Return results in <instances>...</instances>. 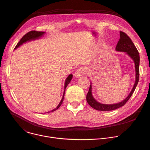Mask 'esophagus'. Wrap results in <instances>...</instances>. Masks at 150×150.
Segmentation results:
<instances>
[{
  "label": "esophagus",
  "instance_id": "obj_1",
  "mask_svg": "<svg viewBox=\"0 0 150 150\" xmlns=\"http://www.w3.org/2000/svg\"><path fill=\"white\" fill-rule=\"evenodd\" d=\"M87 74V70L86 69L84 68H81L76 71L74 75L75 77H79L81 76Z\"/></svg>",
  "mask_w": 150,
  "mask_h": 150
}]
</instances>
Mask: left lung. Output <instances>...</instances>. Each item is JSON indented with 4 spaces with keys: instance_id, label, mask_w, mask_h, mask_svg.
<instances>
[{
    "instance_id": "obj_1",
    "label": "left lung",
    "mask_w": 150,
    "mask_h": 150,
    "mask_svg": "<svg viewBox=\"0 0 150 150\" xmlns=\"http://www.w3.org/2000/svg\"><path fill=\"white\" fill-rule=\"evenodd\" d=\"M120 39L117 42V44L116 47V50L119 52H126L127 54L129 55L135 62V72H136V79L134 85V87L129 94L124 100L122 102H120L117 104H103L97 102L93 97L92 92H91V85H90V87L88 90V92L87 94L86 99L87 103L89 105L93 108V109L100 110V111H110L117 109L120 107L124 105L126 103L130 98L132 96V94L134 93L137 86L138 83L139 78V54L137 49L136 48L135 46L134 45V42L132 41L131 39L129 38L125 33L123 31H120Z\"/></svg>"
}]
</instances>
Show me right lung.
Segmentation results:
<instances>
[{"label":"right lung","instance_id":"right-lung-1","mask_svg":"<svg viewBox=\"0 0 150 150\" xmlns=\"http://www.w3.org/2000/svg\"><path fill=\"white\" fill-rule=\"evenodd\" d=\"M45 33V32H42V31H31L28 33H27L26 34H25L23 38H21L20 40V41L18 42V44L16 45V46H15V49H16L17 47H18L20 45H23V43H24V42L28 41H30L31 40H34V39H36V38H38L40 37H41L42 35H43ZM72 76L73 75L72 74H70L68 77L66 79V81H65V91H64V93H63V97L60 102V103L59 104V105L57 106V108H55L54 109L52 110L51 112H54L56 110H57L59 107L61 105L63 101V98H64V96H65V89L67 88V87L68 86V83L71 82L72 78Z\"/></svg>","mask_w":150,"mask_h":150}]
</instances>
